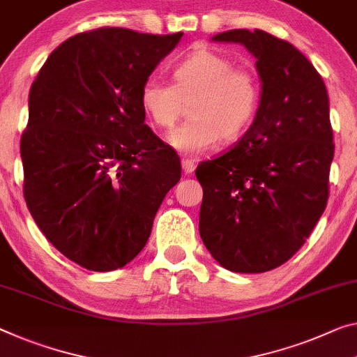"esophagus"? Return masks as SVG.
I'll return each mask as SVG.
<instances>
[{
    "mask_svg": "<svg viewBox=\"0 0 357 357\" xmlns=\"http://www.w3.org/2000/svg\"><path fill=\"white\" fill-rule=\"evenodd\" d=\"M182 169H183V172L186 175H190V174L195 172L196 164H195L193 160H188V158H185V160H182Z\"/></svg>",
    "mask_w": 357,
    "mask_h": 357,
    "instance_id": "34e87169",
    "label": "esophagus"
}]
</instances>
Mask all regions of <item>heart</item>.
Listing matches in <instances>:
<instances>
[{"mask_svg":"<svg viewBox=\"0 0 357 357\" xmlns=\"http://www.w3.org/2000/svg\"><path fill=\"white\" fill-rule=\"evenodd\" d=\"M260 86L255 73L234 67L233 59L211 49H197L172 70V84L148 78L140 87V105L150 121L171 129L190 103L188 121L169 134L175 150L197 156L223 137L233 140L244 132L257 112Z\"/></svg>","mask_w":357,"mask_h":357,"instance_id":"1","label":"heart"}]
</instances>
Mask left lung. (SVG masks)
<instances>
[{"label":"left lung","mask_w":357,"mask_h":357,"mask_svg":"<svg viewBox=\"0 0 357 357\" xmlns=\"http://www.w3.org/2000/svg\"><path fill=\"white\" fill-rule=\"evenodd\" d=\"M212 41L239 43L257 59L260 105L231 150L202 161L199 234L234 273L281 266L327 206L333 132L324 81L290 43L263 30H228Z\"/></svg>","instance_id":"obj_1"}]
</instances>
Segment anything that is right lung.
Returning a JSON list of instances; mask_svg holds the SVG:
<instances>
[{
    "label": "right lung",
    "instance_id": "right-lung-1",
    "mask_svg": "<svg viewBox=\"0 0 357 357\" xmlns=\"http://www.w3.org/2000/svg\"><path fill=\"white\" fill-rule=\"evenodd\" d=\"M182 36L114 26L79 33L33 81L20 140L24 196L49 243L86 270L134 260L182 175L140 105L142 84Z\"/></svg>",
    "mask_w": 357,
    "mask_h": 357
}]
</instances>
